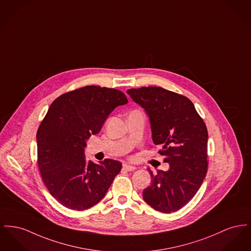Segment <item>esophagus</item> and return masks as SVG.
<instances>
[{"mask_svg":"<svg viewBox=\"0 0 251 251\" xmlns=\"http://www.w3.org/2000/svg\"><path fill=\"white\" fill-rule=\"evenodd\" d=\"M123 169L125 170V171H128V172H131V171H134L136 168L134 167V166H132V165H130V164H127V163H124L123 164Z\"/></svg>","mask_w":251,"mask_h":251,"instance_id":"34e87169","label":"esophagus"}]
</instances>
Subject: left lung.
<instances>
[{
	"instance_id": "obj_1",
	"label": "left lung",
	"mask_w": 251,
	"mask_h": 251,
	"mask_svg": "<svg viewBox=\"0 0 251 251\" xmlns=\"http://www.w3.org/2000/svg\"><path fill=\"white\" fill-rule=\"evenodd\" d=\"M127 94L146 112L152 141L162 146L159 152L170 165L156 175L148 169L151 184L143 191V199L160 212L176 211L192 200L206 177V124L182 95L153 86L129 89Z\"/></svg>"
}]
</instances>
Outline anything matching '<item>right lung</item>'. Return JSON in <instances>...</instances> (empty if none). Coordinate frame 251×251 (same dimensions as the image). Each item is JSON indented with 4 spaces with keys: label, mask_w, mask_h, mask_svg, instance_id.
I'll list each match as a JSON object with an SVG mask.
<instances>
[{
    "label": "right lung",
    "mask_w": 251,
    "mask_h": 251,
    "mask_svg": "<svg viewBox=\"0 0 251 251\" xmlns=\"http://www.w3.org/2000/svg\"><path fill=\"white\" fill-rule=\"evenodd\" d=\"M127 103L119 90L91 85L65 93L50 105L37 132L38 164L45 186L62 206L87 209L108 192L122 164L86 161L84 148L115 108Z\"/></svg>",
    "instance_id": "1"
}]
</instances>
